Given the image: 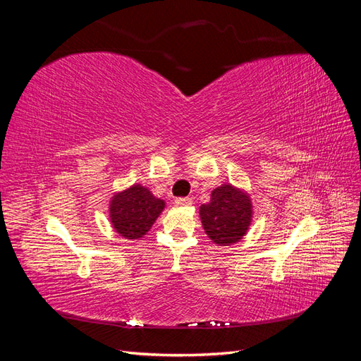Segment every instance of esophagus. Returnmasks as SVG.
<instances>
[{
	"label": "esophagus",
	"instance_id": "1",
	"mask_svg": "<svg viewBox=\"0 0 361 361\" xmlns=\"http://www.w3.org/2000/svg\"><path fill=\"white\" fill-rule=\"evenodd\" d=\"M174 203H176L178 206H188L192 203V200L190 197H178L176 200H174Z\"/></svg>",
	"mask_w": 361,
	"mask_h": 361
}]
</instances>
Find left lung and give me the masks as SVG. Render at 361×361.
Segmentation results:
<instances>
[{"mask_svg":"<svg viewBox=\"0 0 361 361\" xmlns=\"http://www.w3.org/2000/svg\"><path fill=\"white\" fill-rule=\"evenodd\" d=\"M251 202L248 195L232 185L218 187L211 194V202L200 206V218L206 235L215 244L231 245L238 243L251 221Z\"/></svg>","mask_w":361,"mask_h":361,"instance_id":"obj_1","label":"left lung"}]
</instances>
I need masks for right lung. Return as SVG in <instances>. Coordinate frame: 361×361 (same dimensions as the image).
<instances>
[{
  "label": "right lung",
  "mask_w": 361,
  "mask_h": 361,
  "mask_svg": "<svg viewBox=\"0 0 361 361\" xmlns=\"http://www.w3.org/2000/svg\"><path fill=\"white\" fill-rule=\"evenodd\" d=\"M164 206L166 203L154 197L147 188L134 185L113 197L110 204L113 227L126 239H138L149 232Z\"/></svg>",
  "instance_id": "add662e5"
}]
</instances>
